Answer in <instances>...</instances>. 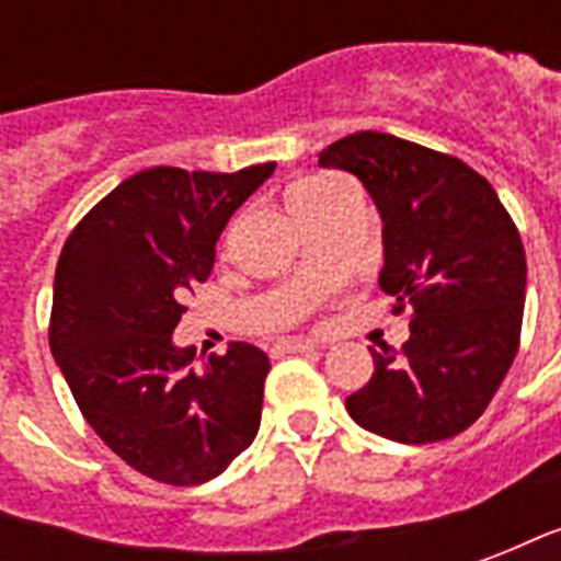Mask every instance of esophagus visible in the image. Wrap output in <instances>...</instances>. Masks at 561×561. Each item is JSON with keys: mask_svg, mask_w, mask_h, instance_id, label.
<instances>
[{"mask_svg": "<svg viewBox=\"0 0 561 561\" xmlns=\"http://www.w3.org/2000/svg\"><path fill=\"white\" fill-rule=\"evenodd\" d=\"M318 345L316 342H309V340H279L270 352L273 354H309V352H316Z\"/></svg>", "mask_w": 561, "mask_h": 561, "instance_id": "esophagus-1", "label": "esophagus"}]
</instances>
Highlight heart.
Instances as JSON below:
<instances>
[{"mask_svg": "<svg viewBox=\"0 0 561 561\" xmlns=\"http://www.w3.org/2000/svg\"><path fill=\"white\" fill-rule=\"evenodd\" d=\"M352 195V188L340 180H330V176H316V180H300L288 188V209L300 225L318 216L321 209L330 207L333 201Z\"/></svg>", "mask_w": 561, "mask_h": 561, "instance_id": "b5f03b06", "label": "heart"}]
</instances>
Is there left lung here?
<instances>
[{"label":"left lung","mask_w":561,"mask_h":561,"mask_svg":"<svg viewBox=\"0 0 561 561\" xmlns=\"http://www.w3.org/2000/svg\"><path fill=\"white\" fill-rule=\"evenodd\" d=\"M354 173L381 213V291L412 309L400 354L376 352V373L345 400L369 433L405 445L469 430L519 348L526 252L514 219L481 173L412 140L357 131L318 156Z\"/></svg>","instance_id":"left-lung-1"}]
</instances>
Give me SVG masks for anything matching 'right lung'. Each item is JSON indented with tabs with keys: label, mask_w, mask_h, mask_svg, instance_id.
Here are the masks:
<instances>
[{
	"label": "right lung",
	"mask_w": 561,
	"mask_h": 561,
	"mask_svg": "<svg viewBox=\"0 0 561 561\" xmlns=\"http://www.w3.org/2000/svg\"><path fill=\"white\" fill-rule=\"evenodd\" d=\"M273 171L276 161L233 173L149 168L62 245L50 352L95 435L152 481H209L257 433L267 354L231 342L197 369L195 348H176L171 333L185 291L207 282L221 228Z\"/></svg>",
	"instance_id": "add662e5"
}]
</instances>
